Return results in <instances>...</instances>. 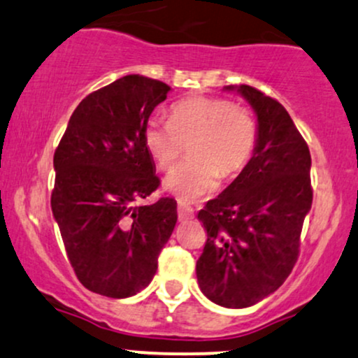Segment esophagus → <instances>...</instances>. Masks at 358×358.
Instances as JSON below:
<instances>
[{
  "label": "esophagus",
  "mask_w": 358,
  "mask_h": 358,
  "mask_svg": "<svg viewBox=\"0 0 358 358\" xmlns=\"http://www.w3.org/2000/svg\"><path fill=\"white\" fill-rule=\"evenodd\" d=\"M178 219L185 222L188 219H193V208L188 203L178 202Z\"/></svg>",
  "instance_id": "34e87169"
}]
</instances>
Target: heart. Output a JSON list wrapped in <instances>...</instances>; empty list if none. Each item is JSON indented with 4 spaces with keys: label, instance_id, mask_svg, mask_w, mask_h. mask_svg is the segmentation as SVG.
Returning <instances> with one entry per match:
<instances>
[{
    "label": "heart",
    "instance_id": "obj_1",
    "mask_svg": "<svg viewBox=\"0 0 358 358\" xmlns=\"http://www.w3.org/2000/svg\"><path fill=\"white\" fill-rule=\"evenodd\" d=\"M143 143L158 170L170 171L190 143L185 165L166 176L165 188L183 202L213 192L219 178L241 173L257 145V122L248 109L219 97H188L170 108V122L151 119Z\"/></svg>",
    "mask_w": 358,
    "mask_h": 358
}]
</instances>
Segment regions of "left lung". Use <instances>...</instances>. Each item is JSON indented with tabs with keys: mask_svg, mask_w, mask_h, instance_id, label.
Wrapping results in <instances>:
<instances>
[{
	"mask_svg": "<svg viewBox=\"0 0 358 358\" xmlns=\"http://www.w3.org/2000/svg\"><path fill=\"white\" fill-rule=\"evenodd\" d=\"M225 89L252 106L257 145L239 176L199 212L207 242L196 279L215 305L248 308L274 293L296 264L313 202L311 156L276 99L250 85Z\"/></svg>",
	"mask_w": 358,
	"mask_h": 358,
	"instance_id": "1",
	"label": "left lung"
}]
</instances>
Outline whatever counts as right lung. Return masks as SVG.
<instances>
[{
	"instance_id": "1",
	"label": "right lung",
	"mask_w": 358,
	"mask_h": 358,
	"mask_svg": "<svg viewBox=\"0 0 358 358\" xmlns=\"http://www.w3.org/2000/svg\"><path fill=\"white\" fill-rule=\"evenodd\" d=\"M168 90L133 73L89 94L53 155V217L76 276L102 296L129 298L150 285L178 219L170 196L138 205L159 187L143 131Z\"/></svg>"
}]
</instances>
